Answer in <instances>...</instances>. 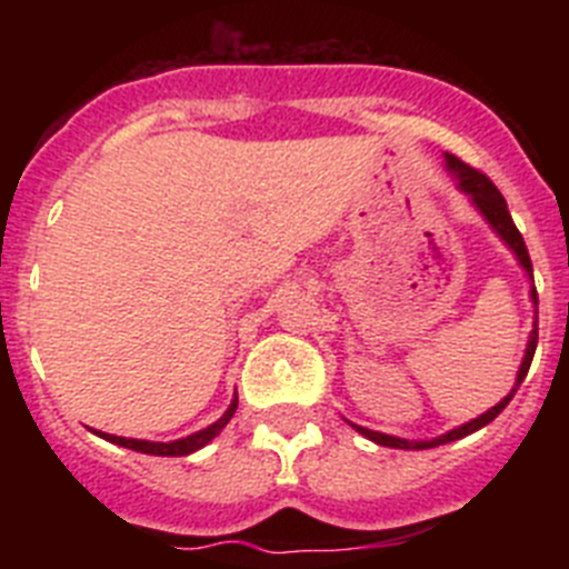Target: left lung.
I'll return each mask as SVG.
<instances>
[{
  "label": "left lung",
  "instance_id": "8db88e82",
  "mask_svg": "<svg viewBox=\"0 0 569 569\" xmlns=\"http://www.w3.org/2000/svg\"><path fill=\"white\" fill-rule=\"evenodd\" d=\"M445 159H447V168L453 170V176H456V179H459L461 190H465V193L470 196L472 202H476V208H479L481 213H485V219L492 224V230H496V233H499L501 239H505L507 244H510L512 253L519 256L521 268H525L527 273L532 276V261H530V253H527L525 239H521L519 228L512 224V216H510V210H507L505 196H501L499 188H496V184L490 182V176L481 173V170H476V168H470V164L461 162L459 156H453V153H445ZM530 293H532V301L539 305V296H536V288H532ZM536 345H539V319H536V328H532L530 341H527L525 361H521L519 379H516V387H512V390H510V396H505V399H501L499 405L490 407V410H487L485 416H479V419H472V421H467V425L456 427V430H450V433L439 436V439H433V441H407V439H396V436L376 433V430H367V427H359V425H353V427H356V430H359L361 436H367V439H370V441H376V445H381V447H399V450H427V447H439V445H447V441L465 439V436L476 433V430H481V427H485V425H490V421L496 419V416H499L507 405H510V399H512V396H516L519 385H521V381H525L527 370H530V361H532V353H536Z\"/></svg>",
  "mask_w": 569,
  "mask_h": 569
}]
</instances>
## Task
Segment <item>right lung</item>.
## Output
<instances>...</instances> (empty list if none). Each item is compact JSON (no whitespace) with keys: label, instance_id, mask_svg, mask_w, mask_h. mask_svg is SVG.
<instances>
[{"label":"right lung","instance_id":"right-lung-1","mask_svg":"<svg viewBox=\"0 0 569 569\" xmlns=\"http://www.w3.org/2000/svg\"><path fill=\"white\" fill-rule=\"evenodd\" d=\"M236 405H239V399H233V405L228 407V413L222 416L219 421H213L210 427H204V430H199V433L188 436V439H179V441H142V439H124V436H108V433H99L102 439L113 441V445L119 447H128V450H136V453H148V456H188V453H196L199 447L208 445L213 436L222 433V427L228 425L230 419H233L236 413Z\"/></svg>","mask_w":569,"mask_h":569}]
</instances>
